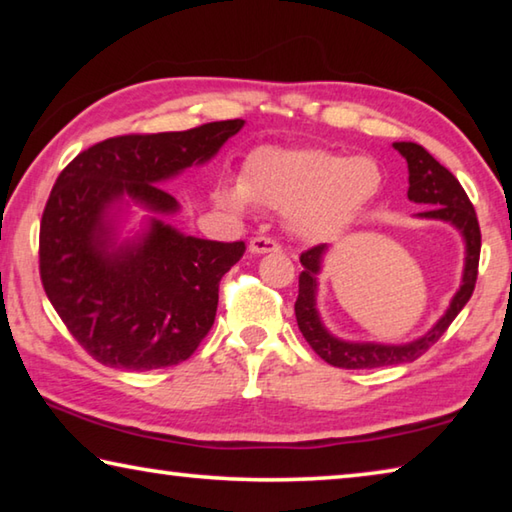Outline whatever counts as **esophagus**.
I'll list each match as a JSON object with an SVG mask.
<instances>
[{
    "instance_id": "1",
    "label": "esophagus",
    "mask_w": 512,
    "mask_h": 512,
    "mask_svg": "<svg viewBox=\"0 0 512 512\" xmlns=\"http://www.w3.org/2000/svg\"><path fill=\"white\" fill-rule=\"evenodd\" d=\"M248 250L253 255H264V253H280V244L273 241L271 237H253L248 244Z\"/></svg>"
}]
</instances>
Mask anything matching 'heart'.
Wrapping results in <instances>:
<instances>
[{
	"mask_svg": "<svg viewBox=\"0 0 512 512\" xmlns=\"http://www.w3.org/2000/svg\"><path fill=\"white\" fill-rule=\"evenodd\" d=\"M381 187V171L366 155L325 149H275L248 155L241 183H221L216 201L232 212L250 203L287 212L302 239H327L343 230Z\"/></svg>",
	"mask_w": 512,
	"mask_h": 512,
	"instance_id": "heart-1",
	"label": "heart"
}]
</instances>
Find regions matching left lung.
I'll return each mask as SVG.
<instances>
[{
  "instance_id": "left-lung-1",
  "label": "left lung",
  "mask_w": 512,
  "mask_h": 512,
  "mask_svg": "<svg viewBox=\"0 0 512 512\" xmlns=\"http://www.w3.org/2000/svg\"><path fill=\"white\" fill-rule=\"evenodd\" d=\"M393 149L406 160L409 167V201L424 205V212H418V219L443 221L454 230L461 232L465 244V264L461 287L454 293L452 302L443 316H440L429 332L409 343H375V341H345L334 336L325 327L318 311V275L323 271V259L329 246H316L300 255V264L305 271L298 280V300H296V320L302 336L311 345L320 359L329 366L361 370V368H381L397 366V363H411L422 357L440 336L447 332L452 320L461 314V309L472 298L476 273H479V253H481V230L476 221V212L467 198L465 189L424 146L415 142H395Z\"/></svg>"
}]
</instances>
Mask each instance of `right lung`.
<instances>
[{
	"label": "right lung",
	"instance_id": "add662e5",
	"mask_svg": "<svg viewBox=\"0 0 512 512\" xmlns=\"http://www.w3.org/2000/svg\"><path fill=\"white\" fill-rule=\"evenodd\" d=\"M244 124L228 119L180 133L110 137L58 176L40 223L42 287L103 366H176L210 332L221 277L246 244L173 228L180 203L160 185L210 162ZM131 206L147 214L140 231L124 236Z\"/></svg>",
	"mask_w": 512,
	"mask_h": 512
}]
</instances>
